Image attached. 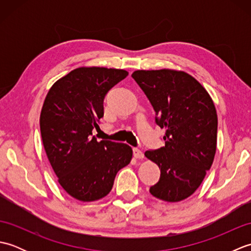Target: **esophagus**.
Here are the masks:
<instances>
[{
	"label": "esophagus",
	"mask_w": 251,
	"mask_h": 251,
	"mask_svg": "<svg viewBox=\"0 0 251 251\" xmlns=\"http://www.w3.org/2000/svg\"><path fill=\"white\" fill-rule=\"evenodd\" d=\"M134 157L137 159H142L145 157V154L139 149H134Z\"/></svg>",
	"instance_id": "esophagus-1"
}]
</instances>
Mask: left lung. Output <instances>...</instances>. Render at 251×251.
Listing matches in <instances>:
<instances>
[{
    "label": "left lung",
    "mask_w": 251,
    "mask_h": 251,
    "mask_svg": "<svg viewBox=\"0 0 251 251\" xmlns=\"http://www.w3.org/2000/svg\"><path fill=\"white\" fill-rule=\"evenodd\" d=\"M131 76L155 110L156 124L166 129L165 147L145 153L161 169L150 193L168 202L183 201L199 189L214 162L218 129L214 101L184 71L137 70Z\"/></svg>",
    "instance_id": "1"
}]
</instances>
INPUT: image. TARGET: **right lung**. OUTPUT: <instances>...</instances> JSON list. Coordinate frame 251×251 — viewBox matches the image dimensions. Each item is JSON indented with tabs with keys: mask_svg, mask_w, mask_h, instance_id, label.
<instances>
[{
	"mask_svg": "<svg viewBox=\"0 0 251 251\" xmlns=\"http://www.w3.org/2000/svg\"><path fill=\"white\" fill-rule=\"evenodd\" d=\"M128 72L81 67L58 79L46 95L40 128L46 155L67 193L81 201L106 196L132 150L125 143L97 141L93 129L103 116V99Z\"/></svg>",
	"mask_w": 251,
	"mask_h": 251,
	"instance_id": "right-lung-1",
	"label": "right lung"
}]
</instances>
